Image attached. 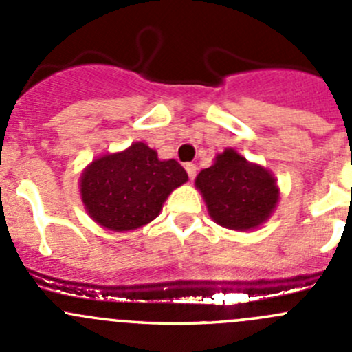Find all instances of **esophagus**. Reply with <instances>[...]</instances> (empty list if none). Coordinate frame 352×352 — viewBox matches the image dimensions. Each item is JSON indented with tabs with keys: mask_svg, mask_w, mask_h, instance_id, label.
<instances>
[{
	"mask_svg": "<svg viewBox=\"0 0 352 352\" xmlns=\"http://www.w3.org/2000/svg\"><path fill=\"white\" fill-rule=\"evenodd\" d=\"M186 170H187V173H189L190 179H196V175H197L196 163H186Z\"/></svg>",
	"mask_w": 352,
	"mask_h": 352,
	"instance_id": "34e87169",
	"label": "esophagus"
}]
</instances>
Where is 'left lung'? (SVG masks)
I'll list each match as a JSON object with an SVG mask.
<instances>
[{"instance_id": "1", "label": "left lung", "mask_w": 352, "mask_h": 352, "mask_svg": "<svg viewBox=\"0 0 352 352\" xmlns=\"http://www.w3.org/2000/svg\"><path fill=\"white\" fill-rule=\"evenodd\" d=\"M208 206L209 216L230 230H252L267 221L279 201V189L272 173L250 163L233 148L214 158L196 179Z\"/></svg>"}]
</instances>
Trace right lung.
<instances>
[{"label":"right lung","mask_w":352,"mask_h":352,"mask_svg":"<svg viewBox=\"0 0 352 352\" xmlns=\"http://www.w3.org/2000/svg\"><path fill=\"white\" fill-rule=\"evenodd\" d=\"M175 160H160L144 143L104 155L83 170L80 192L94 221L112 232H129L160 214L173 189L187 182Z\"/></svg>","instance_id":"1"}]
</instances>
